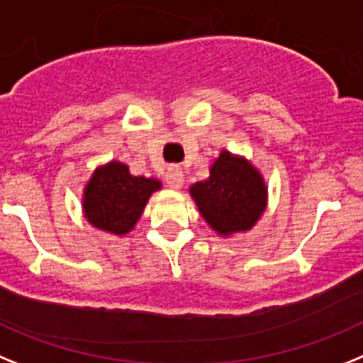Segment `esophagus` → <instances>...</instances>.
Segmentation results:
<instances>
[{
	"instance_id": "1",
	"label": "esophagus",
	"mask_w": 363,
	"mask_h": 363,
	"mask_svg": "<svg viewBox=\"0 0 363 363\" xmlns=\"http://www.w3.org/2000/svg\"><path fill=\"white\" fill-rule=\"evenodd\" d=\"M166 184H168L169 188H173V190L182 188V184H184V175H182L179 166H172V168H168V172H166Z\"/></svg>"
}]
</instances>
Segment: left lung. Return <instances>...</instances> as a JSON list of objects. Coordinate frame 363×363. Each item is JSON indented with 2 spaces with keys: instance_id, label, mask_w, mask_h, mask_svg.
Here are the masks:
<instances>
[{
  "instance_id": "1",
  "label": "left lung",
  "mask_w": 363,
  "mask_h": 363,
  "mask_svg": "<svg viewBox=\"0 0 363 363\" xmlns=\"http://www.w3.org/2000/svg\"><path fill=\"white\" fill-rule=\"evenodd\" d=\"M190 194L208 225L220 235L250 230L267 206V186L259 172L228 151H220L210 177L195 182Z\"/></svg>"
}]
</instances>
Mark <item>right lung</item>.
Wrapping results in <instances>:
<instances>
[{
    "instance_id": "right-lung-1",
    "label": "right lung",
    "mask_w": 363,
    "mask_h": 363,
    "mask_svg": "<svg viewBox=\"0 0 363 363\" xmlns=\"http://www.w3.org/2000/svg\"><path fill=\"white\" fill-rule=\"evenodd\" d=\"M160 190L157 179L135 177L122 162L106 164L93 173L84 194L87 220L115 235L133 230L153 191Z\"/></svg>"
}]
</instances>
